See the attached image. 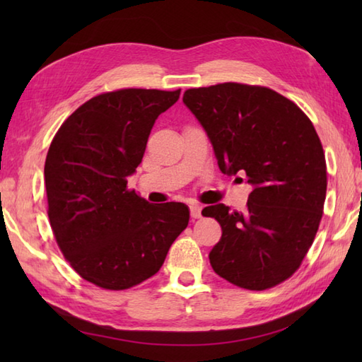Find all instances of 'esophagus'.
<instances>
[{"mask_svg":"<svg viewBox=\"0 0 362 362\" xmlns=\"http://www.w3.org/2000/svg\"><path fill=\"white\" fill-rule=\"evenodd\" d=\"M189 213H191V218L199 219L202 216V206L199 204H191L189 205Z\"/></svg>","mask_w":362,"mask_h":362,"instance_id":"esophagus-1","label":"esophagus"}]
</instances>
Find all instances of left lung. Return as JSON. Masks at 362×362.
I'll list each match as a JSON object with an SVG mask.
<instances>
[{
	"label": "left lung",
	"instance_id": "8db88e82",
	"mask_svg": "<svg viewBox=\"0 0 362 362\" xmlns=\"http://www.w3.org/2000/svg\"><path fill=\"white\" fill-rule=\"evenodd\" d=\"M183 104L209 135L221 171L244 174L253 187L244 213L224 204L202 210L222 228L209 255L213 271L250 291L289 279L317 233L327 194L313 122L276 91L236 82L189 88Z\"/></svg>",
	"mask_w": 362,
	"mask_h": 362
}]
</instances>
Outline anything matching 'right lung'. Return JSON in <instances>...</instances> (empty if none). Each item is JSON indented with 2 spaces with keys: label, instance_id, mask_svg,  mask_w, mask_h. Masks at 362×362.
<instances>
[{
  "label": "right lung",
  "instance_id": "1",
  "mask_svg": "<svg viewBox=\"0 0 362 362\" xmlns=\"http://www.w3.org/2000/svg\"><path fill=\"white\" fill-rule=\"evenodd\" d=\"M180 90L98 95L57 130L45 161L52 233L68 263L99 288L129 289L156 275L189 221L185 204H149L127 188L160 113Z\"/></svg>",
  "mask_w": 362,
  "mask_h": 362
}]
</instances>
